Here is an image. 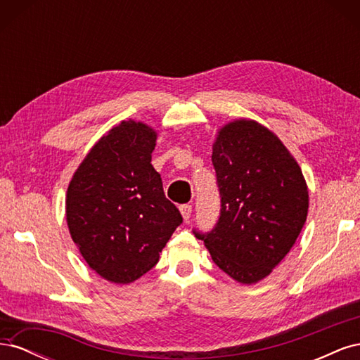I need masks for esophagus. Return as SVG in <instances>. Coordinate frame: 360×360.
<instances>
[{
  "instance_id": "34e87169",
  "label": "esophagus",
  "mask_w": 360,
  "mask_h": 360,
  "mask_svg": "<svg viewBox=\"0 0 360 360\" xmlns=\"http://www.w3.org/2000/svg\"><path fill=\"white\" fill-rule=\"evenodd\" d=\"M180 213H181V216H183V219L188 221L189 217H191V214H192V205H189V204L180 205Z\"/></svg>"
}]
</instances>
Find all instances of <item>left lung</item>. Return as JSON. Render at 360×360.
Listing matches in <instances>:
<instances>
[{
    "label": "left lung",
    "mask_w": 360,
    "mask_h": 360,
    "mask_svg": "<svg viewBox=\"0 0 360 360\" xmlns=\"http://www.w3.org/2000/svg\"><path fill=\"white\" fill-rule=\"evenodd\" d=\"M212 163L221 212L210 231L193 228L214 263L242 284L270 275L299 237L308 188L285 146L252 120L221 129Z\"/></svg>",
    "instance_id": "1"
}]
</instances>
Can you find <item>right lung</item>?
<instances>
[{
	"label": "right lung",
	"instance_id": "obj_1",
	"mask_svg": "<svg viewBox=\"0 0 360 360\" xmlns=\"http://www.w3.org/2000/svg\"><path fill=\"white\" fill-rule=\"evenodd\" d=\"M153 129L122 122L101 138L69 184V231L102 278L129 284L153 269L183 222L151 165Z\"/></svg>",
	"mask_w": 360,
	"mask_h": 360
}]
</instances>
